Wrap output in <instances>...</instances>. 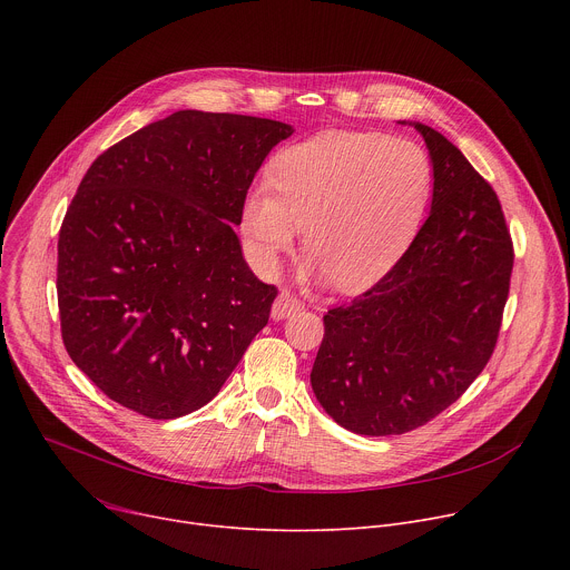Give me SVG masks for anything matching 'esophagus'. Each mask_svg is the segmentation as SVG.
I'll list each match as a JSON object with an SVG mask.
<instances>
[{"label":"esophagus","instance_id":"34e87169","mask_svg":"<svg viewBox=\"0 0 570 570\" xmlns=\"http://www.w3.org/2000/svg\"><path fill=\"white\" fill-rule=\"evenodd\" d=\"M302 306H304V304H302L295 295H291V293H279L277 299L273 302L271 315H273V320H284V317H288V315L302 311Z\"/></svg>","mask_w":570,"mask_h":570}]
</instances>
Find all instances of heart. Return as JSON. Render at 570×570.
I'll list each match as a JSON object with an SVG mask.
<instances>
[{"instance_id": "b5f03b06", "label": "heart", "mask_w": 570, "mask_h": 570, "mask_svg": "<svg viewBox=\"0 0 570 570\" xmlns=\"http://www.w3.org/2000/svg\"><path fill=\"white\" fill-rule=\"evenodd\" d=\"M268 180L240 205L255 264L273 273L302 227L315 268L352 293L383 279L411 248L435 189L420 144L363 130H324L284 148Z\"/></svg>"}]
</instances>
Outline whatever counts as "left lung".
<instances>
[{
	"label": "left lung",
	"mask_w": 570,
	"mask_h": 570,
	"mask_svg": "<svg viewBox=\"0 0 570 570\" xmlns=\"http://www.w3.org/2000/svg\"><path fill=\"white\" fill-rule=\"evenodd\" d=\"M424 137L435 189L411 248L370 291L324 315L311 387L358 435L424 426L492 358L514 248L497 191L442 132Z\"/></svg>",
	"instance_id": "left-lung-1"
}]
</instances>
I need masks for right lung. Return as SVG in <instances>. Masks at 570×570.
Listing matches in <instances>:
<instances>
[{"label": "right lung", "instance_id": "obj_1", "mask_svg": "<svg viewBox=\"0 0 570 570\" xmlns=\"http://www.w3.org/2000/svg\"><path fill=\"white\" fill-rule=\"evenodd\" d=\"M282 121L180 110L101 153L58 238L69 358L150 420L209 403L266 327L277 288L255 277L232 225Z\"/></svg>", "mask_w": 570, "mask_h": 570}]
</instances>
